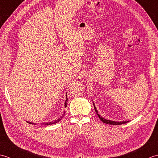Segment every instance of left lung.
Listing matches in <instances>:
<instances>
[{
	"label": "left lung",
	"instance_id": "8db88e82",
	"mask_svg": "<svg viewBox=\"0 0 158 158\" xmlns=\"http://www.w3.org/2000/svg\"><path fill=\"white\" fill-rule=\"evenodd\" d=\"M94 104V109L95 111L97 114V115L98 116V117L100 118V119L102 121L103 123H106V124H110V125H121V124H123V123H126L127 122H129V121H126V122H115V121H111V120H109V119H106L105 118H103L102 116H100V115L98 113V110H97L94 103L93 102Z\"/></svg>",
	"mask_w": 158,
	"mask_h": 158
}]
</instances>
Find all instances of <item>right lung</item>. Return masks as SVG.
Masks as SVG:
<instances>
[{
	"label": "right lung",
	"mask_w": 158,
	"mask_h": 158,
	"mask_svg": "<svg viewBox=\"0 0 158 158\" xmlns=\"http://www.w3.org/2000/svg\"><path fill=\"white\" fill-rule=\"evenodd\" d=\"M66 100H65V103H64V106L65 107H66V106H67V101H68V98H67V96H66ZM61 120V118H58V119H56L55 121H53V122H46V123H41V125L43 124V125H45V126H49V125H52V124H54V123H58L59 121H60ZM28 123H31V124H35V123H32V122H27Z\"/></svg>",
	"instance_id": "1"
}]
</instances>
